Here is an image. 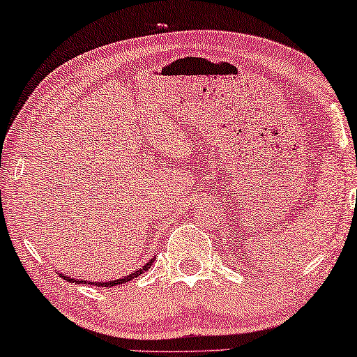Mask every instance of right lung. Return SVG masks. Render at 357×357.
Masks as SVG:
<instances>
[{"mask_svg": "<svg viewBox=\"0 0 357 357\" xmlns=\"http://www.w3.org/2000/svg\"><path fill=\"white\" fill-rule=\"evenodd\" d=\"M152 262H154V257H152L151 261L147 262V264H144V266H142V267H139L137 271L131 272V274H129V275H124V277H121V279H116V280H108V282H88V280H82V279H73V277H68V275H66V274H59V275L62 277V279H66V280H68V282H72V284H91V285H98V287H113V285L124 284V282L132 280L134 277H139L141 274H144L146 271H149V267L152 266Z\"/></svg>", "mask_w": 357, "mask_h": 357, "instance_id": "add662e5", "label": "right lung"}]
</instances>
